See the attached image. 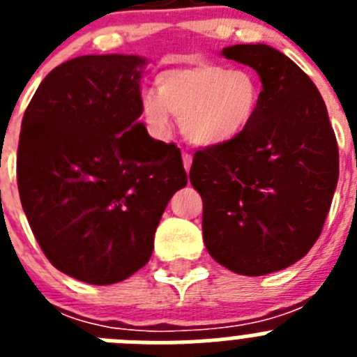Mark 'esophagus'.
Wrapping results in <instances>:
<instances>
[{
	"instance_id": "esophagus-1",
	"label": "esophagus",
	"mask_w": 357,
	"mask_h": 357,
	"mask_svg": "<svg viewBox=\"0 0 357 357\" xmlns=\"http://www.w3.org/2000/svg\"><path fill=\"white\" fill-rule=\"evenodd\" d=\"M182 160H184L185 172H189V168H191V162H193V157H191V153H188V151H182Z\"/></svg>"
}]
</instances>
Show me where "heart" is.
<instances>
[{"label": "heart", "instance_id": "heart-1", "mask_svg": "<svg viewBox=\"0 0 357 357\" xmlns=\"http://www.w3.org/2000/svg\"><path fill=\"white\" fill-rule=\"evenodd\" d=\"M261 103L263 85L250 71L193 59L159 73L157 91L141 98V112L155 134H168L175 116L191 143L218 146L245 134Z\"/></svg>", "mask_w": 357, "mask_h": 357}]
</instances>
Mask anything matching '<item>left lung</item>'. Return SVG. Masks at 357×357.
Returning <instances> with one entry per match:
<instances>
[{
  "instance_id": "obj_1",
  "label": "left lung",
  "mask_w": 357,
  "mask_h": 357,
  "mask_svg": "<svg viewBox=\"0 0 357 357\" xmlns=\"http://www.w3.org/2000/svg\"><path fill=\"white\" fill-rule=\"evenodd\" d=\"M263 84L259 114L238 139L193 157L204 243L216 263L257 277L291 266L320 238L338 184V143L324 98L284 53L266 44L223 50Z\"/></svg>"
}]
</instances>
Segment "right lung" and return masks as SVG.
I'll return each instance as SVG.
<instances>
[{
	"mask_svg": "<svg viewBox=\"0 0 357 357\" xmlns=\"http://www.w3.org/2000/svg\"><path fill=\"white\" fill-rule=\"evenodd\" d=\"M144 59L85 55L56 66L23 116L17 188L50 263L89 284H114L150 261L175 191L181 150L137 123Z\"/></svg>",
	"mask_w": 357,
	"mask_h": 357,
	"instance_id": "obj_1",
	"label": "right lung"
}]
</instances>
